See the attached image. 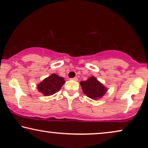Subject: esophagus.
<instances>
[{"mask_svg":"<svg viewBox=\"0 0 148 148\" xmlns=\"http://www.w3.org/2000/svg\"><path fill=\"white\" fill-rule=\"evenodd\" d=\"M71 80H74V81H78V78H77V77H74V78H71Z\"/></svg>","mask_w":148,"mask_h":148,"instance_id":"esophagus-1","label":"esophagus"}]
</instances>
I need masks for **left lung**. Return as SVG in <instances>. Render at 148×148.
Wrapping results in <instances>:
<instances>
[{
    "label": "left lung",
    "instance_id": "8db88e82",
    "mask_svg": "<svg viewBox=\"0 0 148 148\" xmlns=\"http://www.w3.org/2000/svg\"><path fill=\"white\" fill-rule=\"evenodd\" d=\"M80 85L84 94L94 100L101 99L107 91V88L95 76H91L88 80L80 82Z\"/></svg>",
    "mask_w": 148,
    "mask_h": 148
}]
</instances>
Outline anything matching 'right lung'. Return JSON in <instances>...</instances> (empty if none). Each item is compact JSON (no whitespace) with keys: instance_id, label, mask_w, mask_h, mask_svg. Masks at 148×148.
I'll return each mask as SVG.
<instances>
[{"instance_id":"add662e5","label":"right lung","mask_w":148,"mask_h":148,"mask_svg":"<svg viewBox=\"0 0 148 148\" xmlns=\"http://www.w3.org/2000/svg\"><path fill=\"white\" fill-rule=\"evenodd\" d=\"M64 83V78L53 74L37 84V88L44 96H50L59 91Z\"/></svg>"}]
</instances>
